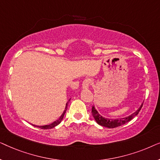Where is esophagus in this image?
I'll use <instances>...</instances> for the list:
<instances>
[{"label":"esophagus","mask_w":160,"mask_h":160,"mask_svg":"<svg viewBox=\"0 0 160 160\" xmlns=\"http://www.w3.org/2000/svg\"><path fill=\"white\" fill-rule=\"evenodd\" d=\"M91 79H89V78H86V79H84L83 81L82 82V88L83 89H88L89 85L91 84Z\"/></svg>","instance_id":"34e87169"}]
</instances>
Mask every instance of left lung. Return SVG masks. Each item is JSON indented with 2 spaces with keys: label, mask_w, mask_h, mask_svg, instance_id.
<instances>
[{
  "label": "left lung",
  "mask_w": 160,
  "mask_h": 160,
  "mask_svg": "<svg viewBox=\"0 0 160 160\" xmlns=\"http://www.w3.org/2000/svg\"><path fill=\"white\" fill-rule=\"evenodd\" d=\"M142 106H143V104L141 105V107H140L135 112L132 113V114L130 115L128 117L122 118V119H108V118L102 117L101 115L99 114V113L98 112V111L96 110L94 106H92V113L94 119H95L96 122H97L98 124H100V125L101 126L106 127V128H117V127L123 125V124L130 122L131 119H132L135 116L138 114L139 111H141Z\"/></svg>",
  "instance_id": "left-lung-1"
}]
</instances>
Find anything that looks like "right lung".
Here are the masks:
<instances>
[{
    "mask_svg": "<svg viewBox=\"0 0 160 160\" xmlns=\"http://www.w3.org/2000/svg\"><path fill=\"white\" fill-rule=\"evenodd\" d=\"M68 102L66 103V106H65V109L64 110V111H63L62 114L61 115V117H60V118H59V119H58V120H56L55 122H52V124H48V125H43V126H37V125H33V126H35V127H37V128H41V129H44V130H48V129H52V128H54V127H56L57 125H58V124H60V122H61V121H62V120L63 117H64L65 113V112H66V110H67V106H68Z\"/></svg>",
    "mask_w": 160,
    "mask_h": 160,
    "instance_id": "add662e5",
    "label": "right lung"
}]
</instances>
